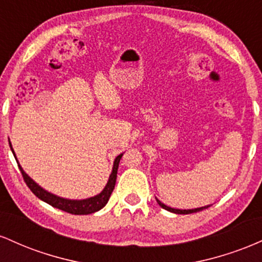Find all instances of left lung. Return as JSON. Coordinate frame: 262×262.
<instances>
[{"label":"left lung","instance_id":"8db88e82","mask_svg":"<svg viewBox=\"0 0 262 262\" xmlns=\"http://www.w3.org/2000/svg\"><path fill=\"white\" fill-rule=\"evenodd\" d=\"M156 202H158L159 206L161 207V208L169 210V212L171 213H176V214H191V213H196V212H200V210H203L206 208H208V207H210L209 204L208 206H204V207H200V208H193V209H177V208H172V207H169L166 206V204H164L161 202V201H159L158 198H156Z\"/></svg>","mask_w":262,"mask_h":262}]
</instances>
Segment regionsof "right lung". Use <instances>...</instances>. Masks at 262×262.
Wrapping results in <instances>:
<instances>
[{"label": "right lung", "instance_id": "add662e5", "mask_svg": "<svg viewBox=\"0 0 262 262\" xmlns=\"http://www.w3.org/2000/svg\"><path fill=\"white\" fill-rule=\"evenodd\" d=\"M10 146H11L12 152H13L14 158H16L17 160V156L14 154L13 148H12L11 141H10ZM122 156H123V152L114 159L112 172H111L110 177H108V181L106 183V186H104V188L102 189L100 193L96 194V196L85 198V200H70V198L56 196V194L52 193V192L44 189L41 186H39L34 180L31 179V177L28 176V173H26V171L22 169V166H20L18 160H17V164L18 166H19V170L20 172H22L23 179H25L27 186L31 188V191L39 198V200L44 201L45 203L50 204V206H53L54 208L61 209L64 210V212L71 213V214L81 215V214H91V213L97 212V210L102 209L104 206H106L108 200H110L111 194H112L114 186H116L117 171H118V165H119V161H121Z\"/></svg>", "mask_w": 262, "mask_h": 262}]
</instances>
